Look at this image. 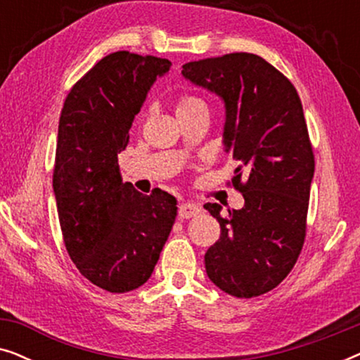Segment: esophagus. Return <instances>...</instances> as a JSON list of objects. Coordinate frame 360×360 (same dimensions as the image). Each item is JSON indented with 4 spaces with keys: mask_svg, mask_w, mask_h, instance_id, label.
I'll list each match as a JSON object with an SVG mask.
<instances>
[{
    "mask_svg": "<svg viewBox=\"0 0 360 360\" xmlns=\"http://www.w3.org/2000/svg\"><path fill=\"white\" fill-rule=\"evenodd\" d=\"M200 213H201V206H198L196 203H190V201H186V203H181L179 206V218L180 219H190Z\"/></svg>",
    "mask_w": 360,
    "mask_h": 360,
    "instance_id": "1",
    "label": "esophagus"
}]
</instances>
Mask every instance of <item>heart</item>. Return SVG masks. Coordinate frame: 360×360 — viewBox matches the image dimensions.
<instances>
[{"instance_id": "obj_1", "label": "heart", "mask_w": 360, "mask_h": 360, "mask_svg": "<svg viewBox=\"0 0 360 360\" xmlns=\"http://www.w3.org/2000/svg\"><path fill=\"white\" fill-rule=\"evenodd\" d=\"M198 105H205L203 101L200 100V98H195V96H181L179 103H176V112L179 111H184V110H188V108H193V106H198Z\"/></svg>"}]
</instances>
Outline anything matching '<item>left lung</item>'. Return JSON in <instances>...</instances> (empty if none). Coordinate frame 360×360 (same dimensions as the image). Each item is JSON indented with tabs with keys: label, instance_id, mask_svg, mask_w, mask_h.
<instances>
[{
	"label": "left lung",
	"instance_id": "left-lung-1",
	"mask_svg": "<svg viewBox=\"0 0 360 360\" xmlns=\"http://www.w3.org/2000/svg\"><path fill=\"white\" fill-rule=\"evenodd\" d=\"M181 75L223 101V147L245 201L226 216L221 205H205L221 226L205 254L206 274L228 295L259 297L287 277L303 248L314 157L302 101L288 78L254 53L188 62Z\"/></svg>",
	"mask_w": 360,
	"mask_h": 360
}]
</instances>
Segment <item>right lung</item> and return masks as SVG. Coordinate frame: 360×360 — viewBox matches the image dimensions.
<instances>
[{
    "mask_svg": "<svg viewBox=\"0 0 360 360\" xmlns=\"http://www.w3.org/2000/svg\"><path fill=\"white\" fill-rule=\"evenodd\" d=\"M170 60L126 51L101 58L68 93L58 121L53 195L68 255L111 293L150 278L176 218L167 191L142 195L122 181L117 154Z\"/></svg>",
    "mask_w": 360,
    "mask_h": 360,
    "instance_id": "add662e5",
    "label": "right lung"
}]
</instances>
